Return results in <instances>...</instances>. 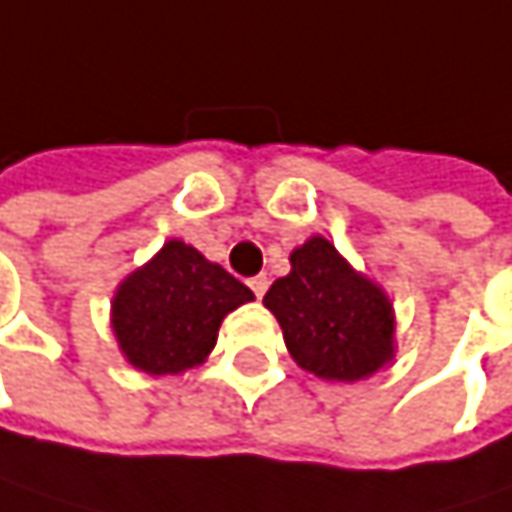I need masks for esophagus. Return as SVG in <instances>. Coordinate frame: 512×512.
<instances>
[{"label": "esophagus", "instance_id": "esophagus-1", "mask_svg": "<svg viewBox=\"0 0 512 512\" xmlns=\"http://www.w3.org/2000/svg\"><path fill=\"white\" fill-rule=\"evenodd\" d=\"M249 286H252V292H255L257 298H263V292H266V286H269V278H266V275H255V278L249 281Z\"/></svg>", "mask_w": 512, "mask_h": 512}]
</instances>
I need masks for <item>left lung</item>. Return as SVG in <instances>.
Here are the masks:
<instances>
[{"label":"left lung","instance_id":"left-lung-1","mask_svg":"<svg viewBox=\"0 0 512 512\" xmlns=\"http://www.w3.org/2000/svg\"><path fill=\"white\" fill-rule=\"evenodd\" d=\"M263 304L284 330L289 356L327 382H359L397 356V316L388 292L353 269L327 237L313 234L289 255Z\"/></svg>","mask_w":512,"mask_h":512}]
</instances>
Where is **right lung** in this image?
I'll use <instances>...</instances> for the list:
<instances>
[{
	"label": "right lung",
	"instance_id": "add662e5",
	"mask_svg": "<svg viewBox=\"0 0 512 512\" xmlns=\"http://www.w3.org/2000/svg\"><path fill=\"white\" fill-rule=\"evenodd\" d=\"M255 292L173 237L112 295L109 327L124 359L150 376H176L208 359L223 318Z\"/></svg>",
	"mask_w": 512,
	"mask_h": 512
}]
</instances>
